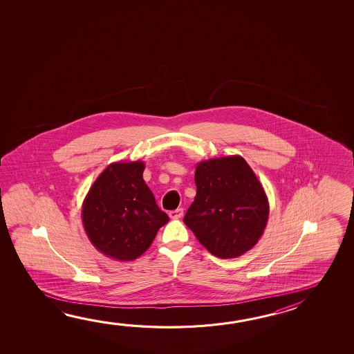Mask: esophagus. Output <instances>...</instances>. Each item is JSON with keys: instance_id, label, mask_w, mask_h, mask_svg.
Returning <instances> with one entry per match:
<instances>
[{"instance_id": "esophagus-1", "label": "esophagus", "mask_w": 354, "mask_h": 354, "mask_svg": "<svg viewBox=\"0 0 354 354\" xmlns=\"http://www.w3.org/2000/svg\"><path fill=\"white\" fill-rule=\"evenodd\" d=\"M183 214H184V209H174V211H170V212H169V216H170V218L176 220V218H181V217H183Z\"/></svg>"}]
</instances>
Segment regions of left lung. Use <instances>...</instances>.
Wrapping results in <instances>:
<instances>
[{
	"label": "left lung",
	"instance_id": "1",
	"mask_svg": "<svg viewBox=\"0 0 354 354\" xmlns=\"http://www.w3.org/2000/svg\"><path fill=\"white\" fill-rule=\"evenodd\" d=\"M196 196L184 223L211 254L237 258L259 241L269 218V203L254 171L241 156L200 162Z\"/></svg>",
	"mask_w": 354,
	"mask_h": 354
}]
</instances>
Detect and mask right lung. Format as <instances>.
<instances>
[{"mask_svg":"<svg viewBox=\"0 0 354 354\" xmlns=\"http://www.w3.org/2000/svg\"><path fill=\"white\" fill-rule=\"evenodd\" d=\"M145 168L140 160L112 162L95 180L82 203L87 237L111 259H137L169 221L143 180Z\"/></svg>","mask_w":354,"mask_h":354,"instance_id":"right-lung-1","label":"right lung"}]
</instances>
